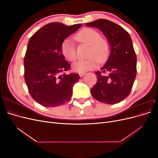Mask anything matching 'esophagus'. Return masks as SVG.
Returning <instances> with one entry per match:
<instances>
[{
	"label": "esophagus",
	"instance_id": "1",
	"mask_svg": "<svg viewBox=\"0 0 158 158\" xmlns=\"http://www.w3.org/2000/svg\"><path fill=\"white\" fill-rule=\"evenodd\" d=\"M85 74V72H84V73H79V75H80V77H82V76H83Z\"/></svg>",
	"mask_w": 158,
	"mask_h": 158
}]
</instances>
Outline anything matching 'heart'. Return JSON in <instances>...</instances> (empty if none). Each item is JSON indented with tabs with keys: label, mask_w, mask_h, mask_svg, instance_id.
<instances>
[{
	"label": "heart",
	"mask_w": 158,
	"mask_h": 158,
	"mask_svg": "<svg viewBox=\"0 0 158 158\" xmlns=\"http://www.w3.org/2000/svg\"><path fill=\"white\" fill-rule=\"evenodd\" d=\"M76 40L90 45L88 51L89 58L80 59L73 64V69L78 73H84L85 71L95 69L99 61L103 63L107 59L110 52V46L107 41L101 39L100 33L92 28H84L75 35ZM61 51L66 59L74 61L76 55V46L70 38H66L61 45Z\"/></svg>",
	"instance_id": "b5f03b06"
}]
</instances>
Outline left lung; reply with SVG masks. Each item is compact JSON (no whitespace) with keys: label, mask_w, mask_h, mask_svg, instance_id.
<instances>
[{"label":"left lung","mask_w":158,"mask_h":158,"mask_svg":"<svg viewBox=\"0 0 158 158\" xmlns=\"http://www.w3.org/2000/svg\"><path fill=\"white\" fill-rule=\"evenodd\" d=\"M96 27L107 38L110 54L91 89L94 99L107 104H116L130 94L136 75V55L129 33L121 26L106 19L86 23ZM107 72L106 75L104 73Z\"/></svg>","instance_id":"1"}]
</instances>
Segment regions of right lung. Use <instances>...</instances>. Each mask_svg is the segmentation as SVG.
I'll return each mask as SVG.
<instances>
[{"mask_svg": "<svg viewBox=\"0 0 158 158\" xmlns=\"http://www.w3.org/2000/svg\"><path fill=\"white\" fill-rule=\"evenodd\" d=\"M82 26L52 22L42 27L29 40L24 57V79L32 98L44 107L69 102L78 74H64L70 65L61 51L62 43Z\"/></svg>", "mask_w": 158, "mask_h": 158, "instance_id": "add662e5", "label": "right lung"}]
</instances>
